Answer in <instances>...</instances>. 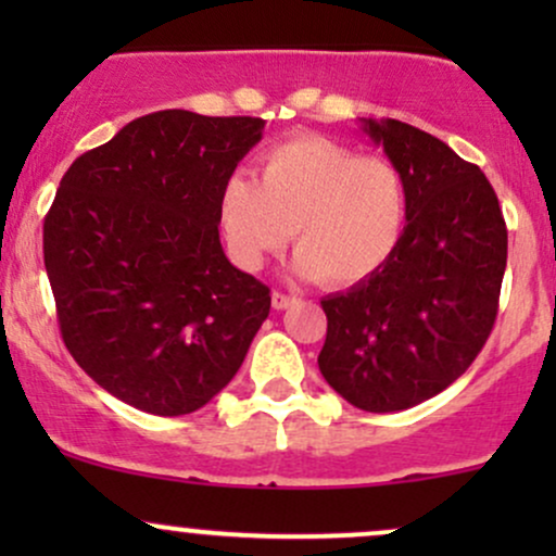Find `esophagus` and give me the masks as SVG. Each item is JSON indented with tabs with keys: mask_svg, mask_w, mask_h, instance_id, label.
<instances>
[{
	"mask_svg": "<svg viewBox=\"0 0 556 556\" xmlns=\"http://www.w3.org/2000/svg\"><path fill=\"white\" fill-rule=\"evenodd\" d=\"M292 303H295V298H292V295H285V292H277V290L271 292V305H274V311L290 308Z\"/></svg>",
	"mask_w": 556,
	"mask_h": 556,
	"instance_id": "obj_1",
	"label": "esophagus"
}]
</instances>
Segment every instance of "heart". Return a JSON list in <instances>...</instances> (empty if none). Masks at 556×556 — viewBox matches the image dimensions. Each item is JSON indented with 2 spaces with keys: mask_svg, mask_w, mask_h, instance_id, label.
Listing matches in <instances>:
<instances>
[{
  "mask_svg": "<svg viewBox=\"0 0 556 556\" xmlns=\"http://www.w3.org/2000/svg\"><path fill=\"white\" fill-rule=\"evenodd\" d=\"M219 225L242 269H261L295 235L298 277L353 287L397 251L407 180L392 159L361 156L329 138H292L266 151L258 182L242 172L227 177Z\"/></svg>",
  "mask_w": 556,
  "mask_h": 556,
  "instance_id": "b5f03b06",
  "label": "heart"
}]
</instances>
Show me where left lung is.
<instances>
[{"label":"left lung","mask_w":556,"mask_h":556,"mask_svg":"<svg viewBox=\"0 0 556 556\" xmlns=\"http://www.w3.org/2000/svg\"><path fill=\"white\" fill-rule=\"evenodd\" d=\"M407 180V225L381 271L321 300L327 384L366 413L444 392L486 344L507 266V227L486 175L400 119H361Z\"/></svg>","instance_id":"obj_1"}]
</instances>
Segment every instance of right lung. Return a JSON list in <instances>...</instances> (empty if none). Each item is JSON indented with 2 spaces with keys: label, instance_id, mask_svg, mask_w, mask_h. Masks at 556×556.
<instances>
[{
  "label": "right lung",
  "instance_id": "1",
  "mask_svg": "<svg viewBox=\"0 0 556 556\" xmlns=\"http://www.w3.org/2000/svg\"><path fill=\"white\" fill-rule=\"evenodd\" d=\"M261 117L164 110L132 119L62 177L43 266L70 355L151 416H188L245 361L269 287L229 264L219 195Z\"/></svg>",
  "mask_w": 556,
  "mask_h": 556
}]
</instances>
